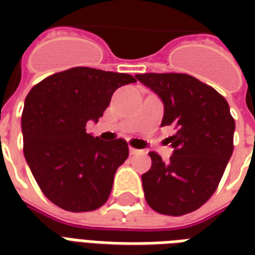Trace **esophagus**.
Listing matches in <instances>:
<instances>
[{
    "label": "esophagus",
    "mask_w": 255,
    "mask_h": 255,
    "mask_svg": "<svg viewBox=\"0 0 255 255\" xmlns=\"http://www.w3.org/2000/svg\"><path fill=\"white\" fill-rule=\"evenodd\" d=\"M139 151H140V150H138V149H133V147H129V154H131V155L138 154Z\"/></svg>",
    "instance_id": "obj_1"
}]
</instances>
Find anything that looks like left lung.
Returning <instances> with one entry per match:
<instances>
[{"label": "left lung", "mask_w": 255, "mask_h": 255, "mask_svg": "<svg viewBox=\"0 0 255 255\" xmlns=\"http://www.w3.org/2000/svg\"><path fill=\"white\" fill-rule=\"evenodd\" d=\"M140 83L164 104L161 127L173 126V154L168 162L151 151V168L142 175L146 202L166 216H183L213 195L234 151L235 120L213 87L186 73H142Z\"/></svg>", "instance_id": "8db88e82"}]
</instances>
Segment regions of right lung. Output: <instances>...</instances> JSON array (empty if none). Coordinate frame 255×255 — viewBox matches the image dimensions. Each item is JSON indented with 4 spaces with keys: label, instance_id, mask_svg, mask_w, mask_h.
<instances>
[{
    "label": "right lung",
    "instance_id": "add662e5",
    "mask_svg": "<svg viewBox=\"0 0 255 255\" xmlns=\"http://www.w3.org/2000/svg\"><path fill=\"white\" fill-rule=\"evenodd\" d=\"M128 73L76 67L35 84L21 115L24 157L38 186L58 208L90 212L111 195L117 168L128 157L124 139L101 140L86 132L98 122Z\"/></svg>",
    "mask_w": 255,
    "mask_h": 255
}]
</instances>
